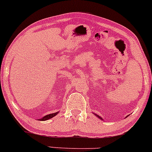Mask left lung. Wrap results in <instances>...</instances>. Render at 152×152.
Listing matches in <instances>:
<instances>
[{
    "mask_svg": "<svg viewBox=\"0 0 152 152\" xmlns=\"http://www.w3.org/2000/svg\"><path fill=\"white\" fill-rule=\"evenodd\" d=\"M95 115H96V114H95ZM96 116L97 117H98L99 118H100V119H102V120H103V118H102L101 117H100V116H99V115H96ZM127 116H129V115H127ZM126 116V117H127Z\"/></svg>",
    "mask_w": 152,
    "mask_h": 152,
    "instance_id": "1",
    "label": "left lung"
}]
</instances>
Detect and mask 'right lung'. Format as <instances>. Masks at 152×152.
Wrapping results in <instances>:
<instances>
[{
    "mask_svg": "<svg viewBox=\"0 0 152 152\" xmlns=\"http://www.w3.org/2000/svg\"><path fill=\"white\" fill-rule=\"evenodd\" d=\"M58 113V112L57 113H51V114H49V115H45V116H44L42 118H40L39 119V121H47V120H49V119L52 118H53L54 116H55V115H57Z\"/></svg>",
    "mask_w": 152,
    "mask_h": 152,
    "instance_id": "right-lung-1",
    "label": "right lung"
}]
</instances>
